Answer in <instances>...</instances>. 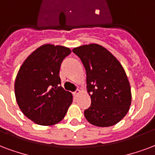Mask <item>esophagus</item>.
I'll return each mask as SVG.
<instances>
[{
	"mask_svg": "<svg viewBox=\"0 0 155 155\" xmlns=\"http://www.w3.org/2000/svg\"><path fill=\"white\" fill-rule=\"evenodd\" d=\"M80 94H81V90H80V89H76V90L74 92V96H77V95H79Z\"/></svg>",
	"mask_w": 155,
	"mask_h": 155,
	"instance_id": "esophagus-1",
	"label": "esophagus"
}]
</instances>
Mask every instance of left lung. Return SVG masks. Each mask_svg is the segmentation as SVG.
Here are the masks:
<instances>
[{"label":"left lung","mask_w":155,"mask_h":155,"mask_svg":"<svg viewBox=\"0 0 155 155\" xmlns=\"http://www.w3.org/2000/svg\"><path fill=\"white\" fill-rule=\"evenodd\" d=\"M72 51L86 71L91 105L84 111L85 118L96 127L117 124L127 115L131 103L130 83L121 63L105 48L95 43Z\"/></svg>","instance_id":"1"}]
</instances>
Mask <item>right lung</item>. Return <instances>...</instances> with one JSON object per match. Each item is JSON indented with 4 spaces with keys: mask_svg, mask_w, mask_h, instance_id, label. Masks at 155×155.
<instances>
[{
    "mask_svg": "<svg viewBox=\"0 0 155 155\" xmlns=\"http://www.w3.org/2000/svg\"><path fill=\"white\" fill-rule=\"evenodd\" d=\"M71 52L63 46L44 44L33 51L20 66L15 82L19 108L28 119L41 126L60 122L73 96L61 86V64Z\"/></svg>",
    "mask_w": 155,
    "mask_h": 155,
    "instance_id": "right-lung-1",
    "label": "right lung"
}]
</instances>
